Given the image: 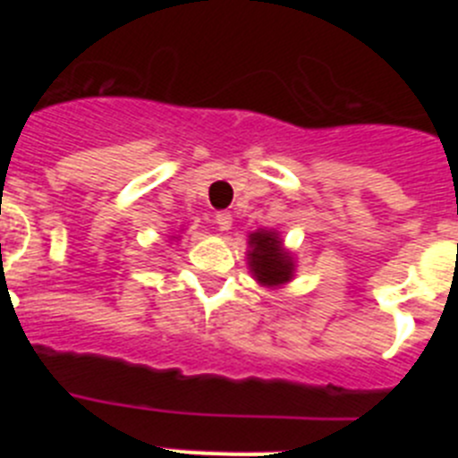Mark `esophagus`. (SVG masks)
Wrapping results in <instances>:
<instances>
[{
	"label": "esophagus",
	"instance_id": "esophagus-1",
	"mask_svg": "<svg viewBox=\"0 0 458 458\" xmlns=\"http://www.w3.org/2000/svg\"><path fill=\"white\" fill-rule=\"evenodd\" d=\"M232 222H233L232 213H226V210H220V213L216 216V225L220 232H229V229H232Z\"/></svg>",
	"mask_w": 458,
	"mask_h": 458
}]
</instances>
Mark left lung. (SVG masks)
I'll use <instances>...</instances> for the list:
<instances>
[{
    "label": "left lung",
    "mask_w": 458,
    "mask_h": 458,
    "mask_svg": "<svg viewBox=\"0 0 458 458\" xmlns=\"http://www.w3.org/2000/svg\"><path fill=\"white\" fill-rule=\"evenodd\" d=\"M248 268L254 282L266 289H282L295 277V257L284 248V238L275 229H257L248 236Z\"/></svg>",
    "instance_id": "8db88e82"
}]
</instances>
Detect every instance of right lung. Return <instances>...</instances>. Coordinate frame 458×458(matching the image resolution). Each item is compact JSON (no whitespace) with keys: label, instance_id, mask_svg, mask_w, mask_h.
Returning a JSON list of instances; mask_svg holds the SVG:
<instances>
[{"label":"right lung","instance_id":"obj_1","mask_svg":"<svg viewBox=\"0 0 458 458\" xmlns=\"http://www.w3.org/2000/svg\"><path fill=\"white\" fill-rule=\"evenodd\" d=\"M179 238H181L179 233H174V236H172V241H179Z\"/></svg>","mask_w":458,"mask_h":458}]
</instances>
